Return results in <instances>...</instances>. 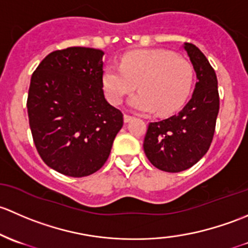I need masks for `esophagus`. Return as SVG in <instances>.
I'll return each instance as SVG.
<instances>
[{"mask_svg": "<svg viewBox=\"0 0 248 248\" xmlns=\"http://www.w3.org/2000/svg\"><path fill=\"white\" fill-rule=\"evenodd\" d=\"M134 119V117L130 116V114H124V122L125 123H129L130 121H132Z\"/></svg>", "mask_w": 248, "mask_h": 248, "instance_id": "1", "label": "esophagus"}]
</instances>
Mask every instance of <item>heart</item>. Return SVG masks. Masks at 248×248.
<instances>
[{
  "mask_svg": "<svg viewBox=\"0 0 248 248\" xmlns=\"http://www.w3.org/2000/svg\"><path fill=\"white\" fill-rule=\"evenodd\" d=\"M137 82L141 91L129 100L132 108L172 113L190 94L193 68L170 51L141 50L125 55L121 67L108 64L104 69V91L114 105H119L125 95L136 88Z\"/></svg>",
  "mask_w": 248,
  "mask_h": 248,
  "instance_id": "b5f03b06",
  "label": "heart"
}]
</instances>
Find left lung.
<instances>
[{
	"label": "left lung",
	"instance_id": "left-lung-1",
	"mask_svg": "<svg viewBox=\"0 0 248 248\" xmlns=\"http://www.w3.org/2000/svg\"><path fill=\"white\" fill-rule=\"evenodd\" d=\"M197 76L192 98L174 116L148 125L143 149L159 170L178 173L192 167L210 148L219 109L217 78L204 53L185 43Z\"/></svg>",
	"mask_w": 248,
	"mask_h": 248
}]
</instances>
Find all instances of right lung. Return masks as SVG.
<instances>
[{"label":"right lung","instance_id":"right-lung-1","mask_svg":"<svg viewBox=\"0 0 248 248\" xmlns=\"http://www.w3.org/2000/svg\"><path fill=\"white\" fill-rule=\"evenodd\" d=\"M104 52L74 46L48 53L31 78L27 112L35 148L48 167L81 178L108 159L123 113L104 95Z\"/></svg>","mask_w":248,"mask_h":248}]
</instances>
